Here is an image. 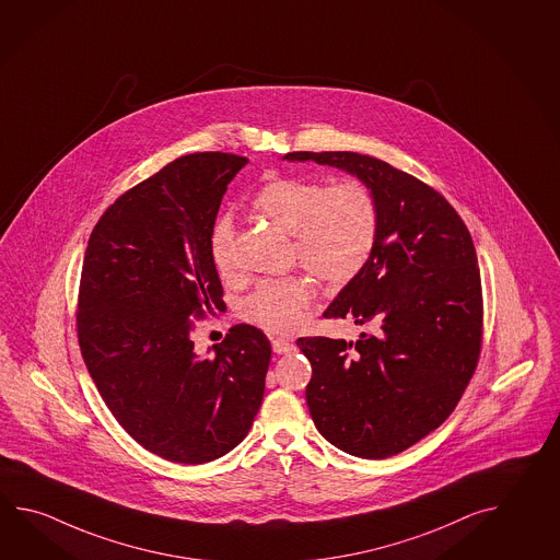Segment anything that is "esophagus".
Instances as JSON below:
<instances>
[{"instance_id": "obj_1", "label": "esophagus", "mask_w": 560, "mask_h": 560, "mask_svg": "<svg viewBox=\"0 0 560 560\" xmlns=\"http://www.w3.org/2000/svg\"><path fill=\"white\" fill-rule=\"evenodd\" d=\"M271 347H273V351L277 354L291 353V351L295 349V345L291 341H287V339H273Z\"/></svg>"}]
</instances>
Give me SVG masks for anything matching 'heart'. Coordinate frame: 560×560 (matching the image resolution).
<instances>
[{
  "mask_svg": "<svg viewBox=\"0 0 560 560\" xmlns=\"http://www.w3.org/2000/svg\"><path fill=\"white\" fill-rule=\"evenodd\" d=\"M252 209L293 233L299 261L320 281L342 285L361 273L375 249L378 207L363 183L323 185L317 179L273 175L255 194ZM211 261L221 277L235 273L233 223L219 219L209 240ZM313 285L301 275L265 279L243 301V317L269 332L298 329L307 315Z\"/></svg>",
  "mask_w": 560,
  "mask_h": 560,
  "instance_id": "obj_1",
  "label": "heart"
}]
</instances>
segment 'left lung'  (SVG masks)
I'll use <instances>...</instances> for the list:
<instances>
[{
  "label": "left lung",
  "instance_id": "obj_1",
  "mask_svg": "<svg viewBox=\"0 0 560 560\" xmlns=\"http://www.w3.org/2000/svg\"><path fill=\"white\" fill-rule=\"evenodd\" d=\"M357 175L378 207L375 249L325 311L369 331L357 341L301 337L305 397L319 433L349 455L387 458L433 433L475 375L482 289L465 221L431 185L353 151H293Z\"/></svg>",
  "mask_w": 560,
  "mask_h": 560
}]
</instances>
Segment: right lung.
<instances>
[{
  "mask_svg": "<svg viewBox=\"0 0 560 560\" xmlns=\"http://www.w3.org/2000/svg\"><path fill=\"white\" fill-rule=\"evenodd\" d=\"M247 158L183 155L107 207L93 228L78 298V339L117 422L158 457L201 465L252 429L271 342L235 325L197 357L194 319L223 307L209 240L228 185Z\"/></svg>",
  "mask_w": 560,
  "mask_h": 560,
  "instance_id": "obj_1",
  "label": "right lung"
}]
</instances>
